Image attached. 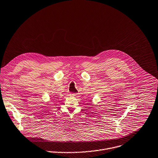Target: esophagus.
<instances>
[{
    "label": "esophagus",
    "mask_w": 158,
    "mask_h": 158,
    "mask_svg": "<svg viewBox=\"0 0 158 158\" xmlns=\"http://www.w3.org/2000/svg\"><path fill=\"white\" fill-rule=\"evenodd\" d=\"M77 93H70V96H77Z\"/></svg>",
    "instance_id": "1"
}]
</instances>
